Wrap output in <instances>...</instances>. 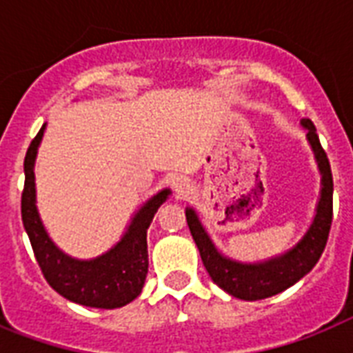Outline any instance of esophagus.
I'll list each match as a JSON object with an SVG mask.
<instances>
[{"mask_svg": "<svg viewBox=\"0 0 353 353\" xmlns=\"http://www.w3.org/2000/svg\"><path fill=\"white\" fill-rule=\"evenodd\" d=\"M172 187H174V190H176V194L179 196V198H183V196H187L188 192H190V179L185 176H177L174 181H172Z\"/></svg>", "mask_w": 353, "mask_h": 353, "instance_id": "esophagus-1", "label": "esophagus"}]
</instances>
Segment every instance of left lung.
<instances>
[{
    "label": "left lung",
    "mask_w": 353,
    "mask_h": 353,
    "mask_svg": "<svg viewBox=\"0 0 353 353\" xmlns=\"http://www.w3.org/2000/svg\"><path fill=\"white\" fill-rule=\"evenodd\" d=\"M302 126L307 130V141L312 144L313 154L317 159L321 172V198L317 203V212L313 218L307 232L302 240L290 251L279 256H271L263 262L243 263L223 256L201 225L196 210L188 207L185 210L187 223L194 241L199 249L203 265L214 284H218L229 295L241 301H262L268 296L279 295L302 276H306L319 258L323 254L326 241H328L332 216H334V177L326 152L321 146L317 130L310 119H302Z\"/></svg>",
    "instance_id": "1"
}]
</instances>
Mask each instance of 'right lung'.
<instances>
[{
  "instance_id": "right-lung-1",
  "label": "right lung",
  "mask_w": 353,
  "mask_h": 353,
  "mask_svg": "<svg viewBox=\"0 0 353 353\" xmlns=\"http://www.w3.org/2000/svg\"><path fill=\"white\" fill-rule=\"evenodd\" d=\"M43 130L46 124L32 139L25 155V187L21 192V220L29 234L36 262L49 285L68 301L102 310L126 306L143 291L148 273L146 232L157 209L170 196V188L155 194L135 212L121 241L110 251L91 260L68 256L52 243L36 209L34 161Z\"/></svg>"
}]
</instances>
